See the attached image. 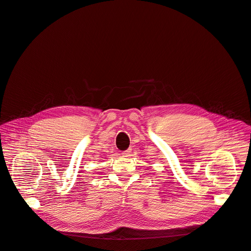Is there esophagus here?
Masks as SVG:
<instances>
[{"label": "esophagus", "instance_id": "obj_1", "mask_svg": "<svg viewBox=\"0 0 251 251\" xmlns=\"http://www.w3.org/2000/svg\"><path fill=\"white\" fill-rule=\"evenodd\" d=\"M131 150H126V151H124L123 152V155H124V156L125 157H127V156H130V155H131Z\"/></svg>", "mask_w": 251, "mask_h": 251}]
</instances>
